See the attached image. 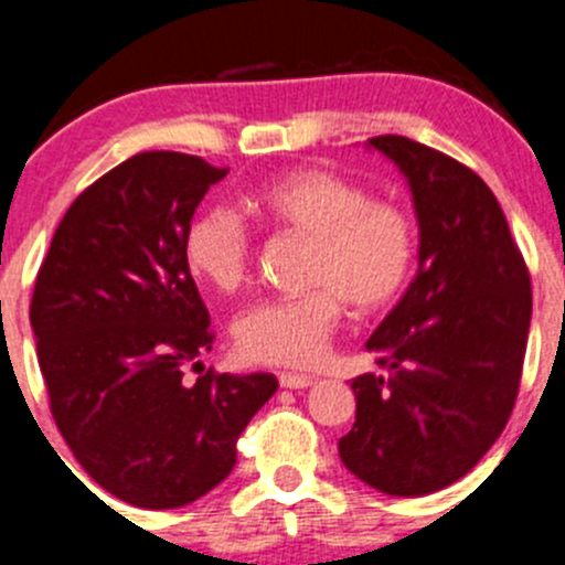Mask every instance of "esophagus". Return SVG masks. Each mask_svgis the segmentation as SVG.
<instances>
[{
    "instance_id": "1",
    "label": "esophagus",
    "mask_w": 565,
    "mask_h": 565,
    "mask_svg": "<svg viewBox=\"0 0 565 565\" xmlns=\"http://www.w3.org/2000/svg\"><path fill=\"white\" fill-rule=\"evenodd\" d=\"M278 383H281V388L298 391V388H309V385H315V377H311V374L281 372V374H278Z\"/></svg>"
}]
</instances>
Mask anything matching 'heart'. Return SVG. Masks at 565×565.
<instances>
[{
    "mask_svg": "<svg viewBox=\"0 0 565 565\" xmlns=\"http://www.w3.org/2000/svg\"><path fill=\"white\" fill-rule=\"evenodd\" d=\"M250 210L278 230L311 237L306 259L309 295L262 300L237 319L241 352L270 366H311L328 350L344 311L385 309L407 284L415 262V221L391 199H372L361 182L330 169L303 167L276 177L248 199ZM188 267L221 292L246 284L254 241L241 215L207 207L182 243Z\"/></svg>",
    "mask_w": 565,
    "mask_h": 565,
    "instance_id": "heart-1",
    "label": "heart"
}]
</instances>
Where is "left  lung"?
Instances as JSON below:
<instances>
[{"label": "left lung", "instance_id": "1", "mask_svg": "<svg viewBox=\"0 0 565 565\" xmlns=\"http://www.w3.org/2000/svg\"><path fill=\"white\" fill-rule=\"evenodd\" d=\"M413 191L418 273L366 350L388 374L352 380L355 424L339 440L347 470L377 492L420 498L478 465L520 391L530 276L487 182L407 136H374Z\"/></svg>", "mask_w": 565, "mask_h": 565}]
</instances>
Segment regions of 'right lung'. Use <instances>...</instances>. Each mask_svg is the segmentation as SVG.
<instances>
[{
  "label": "right lung",
  "instance_id": "1",
  "mask_svg": "<svg viewBox=\"0 0 565 565\" xmlns=\"http://www.w3.org/2000/svg\"><path fill=\"white\" fill-rule=\"evenodd\" d=\"M226 172L182 152L128 158L67 207L38 273L30 319L51 415L78 465L139 509L218 487L278 388L265 372L182 380L213 350L182 243Z\"/></svg>",
  "mask_w": 565,
  "mask_h": 565
}]
</instances>
